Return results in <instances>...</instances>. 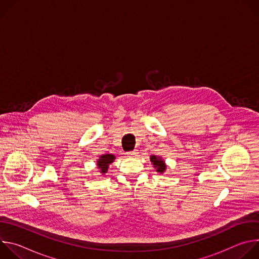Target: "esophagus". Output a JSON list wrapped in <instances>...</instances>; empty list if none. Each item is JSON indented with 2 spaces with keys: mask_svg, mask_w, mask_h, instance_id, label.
Masks as SVG:
<instances>
[{
  "mask_svg": "<svg viewBox=\"0 0 259 259\" xmlns=\"http://www.w3.org/2000/svg\"><path fill=\"white\" fill-rule=\"evenodd\" d=\"M137 150H134V151H131V152H128L127 153V156L128 157H135V156H137Z\"/></svg>",
  "mask_w": 259,
  "mask_h": 259,
  "instance_id": "1",
  "label": "esophagus"
}]
</instances>
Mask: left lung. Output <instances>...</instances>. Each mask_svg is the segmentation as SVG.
Here are the masks:
<instances>
[{"instance_id":"left-lung-1","label":"left lung","mask_w":259,"mask_h":259,"mask_svg":"<svg viewBox=\"0 0 259 259\" xmlns=\"http://www.w3.org/2000/svg\"><path fill=\"white\" fill-rule=\"evenodd\" d=\"M151 161L153 162L155 168H157V171L160 173H163L166 169V165L164 163V161L160 158V157H156V156H152L151 157Z\"/></svg>"}]
</instances>
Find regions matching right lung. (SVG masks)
<instances>
[{"label":"right lung","mask_w":259,"mask_h":259,"mask_svg":"<svg viewBox=\"0 0 259 259\" xmlns=\"http://www.w3.org/2000/svg\"><path fill=\"white\" fill-rule=\"evenodd\" d=\"M115 160V156L114 155H109V154H106V155H103L100 157V159L98 160L97 162V165H98V168L100 169V172L102 173H105L107 171V168H108V164L113 163V161Z\"/></svg>","instance_id":"1"}]
</instances>
